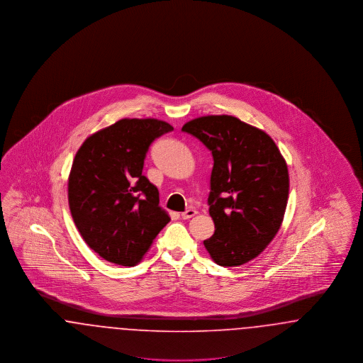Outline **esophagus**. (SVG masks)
I'll return each instance as SVG.
<instances>
[{"mask_svg":"<svg viewBox=\"0 0 363 363\" xmlns=\"http://www.w3.org/2000/svg\"><path fill=\"white\" fill-rule=\"evenodd\" d=\"M196 215H197V211L193 209V208H189V209H186L185 212L181 213L182 219H190V218H193V216H196Z\"/></svg>","mask_w":363,"mask_h":363,"instance_id":"obj_1","label":"esophagus"}]
</instances>
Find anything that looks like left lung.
Segmentation results:
<instances>
[{"mask_svg": "<svg viewBox=\"0 0 363 363\" xmlns=\"http://www.w3.org/2000/svg\"><path fill=\"white\" fill-rule=\"evenodd\" d=\"M213 156L209 215L215 233L204 246L222 267L261 255L283 223L290 190L286 159L259 128L233 116H204L182 126Z\"/></svg>", "mask_w": 363, "mask_h": 363, "instance_id": "8db88e82", "label": "left lung"}]
</instances>
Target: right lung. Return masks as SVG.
<instances>
[{
	"label": "right lung",
	"instance_id": "1",
	"mask_svg": "<svg viewBox=\"0 0 363 363\" xmlns=\"http://www.w3.org/2000/svg\"><path fill=\"white\" fill-rule=\"evenodd\" d=\"M172 130L156 118H123L88 136L76 152L70 213L86 245L108 262L136 265L170 222L143 164L151 143Z\"/></svg>",
	"mask_w": 363,
	"mask_h": 363
}]
</instances>
